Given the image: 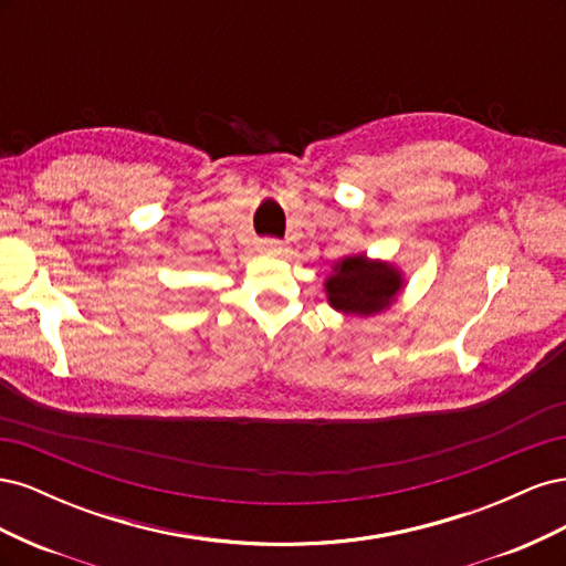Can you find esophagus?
I'll list each match as a JSON object with an SVG mask.
<instances>
[{
  "instance_id": "1",
  "label": "esophagus",
  "mask_w": 566,
  "mask_h": 566,
  "mask_svg": "<svg viewBox=\"0 0 566 566\" xmlns=\"http://www.w3.org/2000/svg\"><path fill=\"white\" fill-rule=\"evenodd\" d=\"M256 250L264 252V254H281L283 245L279 241H260V243H256Z\"/></svg>"
}]
</instances>
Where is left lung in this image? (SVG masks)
<instances>
[{
    "label": "left lung",
    "mask_w": 566,
    "mask_h": 566,
    "mask_svg": "<svg viewBox=\"0 0 566 566\" xmlns=\"http://www.w3.org/2000/svg\"><path fill=\"white\" fill-rule=\"evenodd\" d=\"M325 297L335 312L345 316H375L387 312L406 287L403 271L387 260L368 254H345L333 264L323 281Z\"/></svg>",
    "instance_id": "obj_1"
}]
</instances>
